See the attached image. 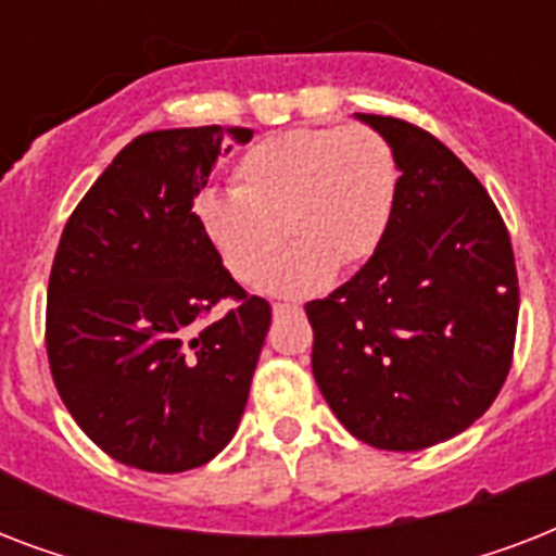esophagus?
I'll use <instances>...</instances> for the list:
<instances>
[{"mask_svg":"<svg viewBox=\"0 0 556 556\" xmlns=\"http://www.w3.org/2000/svg\"><path fill=\"white\" fill-rule=\"evenodd\" d=\"M270 312H274V317H286V314H296V312H300V308H296V305L274 303V308H270Z\"/></svg>","mask_w":556,"mask_h":556,"instance_id":"34e87169","label":"esophagus"}]
</instances>
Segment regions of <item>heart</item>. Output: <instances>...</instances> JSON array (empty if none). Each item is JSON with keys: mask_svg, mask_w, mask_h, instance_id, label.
<instances>
[{"mask_svg": "<svg viewBox=\"0 0 556 556\" xmlns=\"http://www.w3.org/2000/svg\"><path fill=\"white\" fill-rule=\"evenodd\" d=\"M395 181V155L366 126L291 129L253 143L236 161L233 192H199L192 216L244 286L274 265L286 230L296 248L262 288L303 300L320 294L338 265L352 268L375 253Z\"/></svg>", "mask_w": 556, "mask_h": 556, "instance_id": "b5f03b06", "label": "heart"}]
</instances>
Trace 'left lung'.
Returning a JSON list of instances; mask_svg holds the SVG:
<instances>
[{
	"instance_id": "1",
	"label": "left lung",
	"mask_w": 556,
	"mask_h": 556,
	"mask_svg": "<svg viewBox=\"0 0 556 556\" xmlns=\"http://www.w3.org/2000/svg\"><path fill=\"white\" fill-rule=\"evenodd\" d=\"M395 155L383 239L346 286L305 305L326 404L378 450L465 432L508 378L519 317L514 248L479 178L418 126L361 115Z\"/></svg>"
}]
</instances>
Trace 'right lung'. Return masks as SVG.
<instances>
[{"instance_id":"add662e5","label":"right lung","mask_w":556,"mask_h":556,"mask_svg":"<svg viewBox=\"0 0 556 556\" xmlns=\"http://www.w3.org/2000/svg\"><path fill=\"white\" fill-rule=\"evenodd\" d=\"M244 126L138 135L68 218L48 279L46 346L80 430L121 465H207L242 421L270 305L248 296L192 216ZM225 295L222 321L198 320Z\"/></svg>"}]
</instances>
